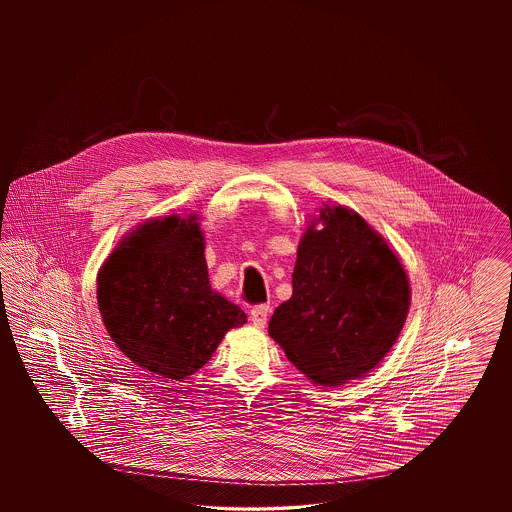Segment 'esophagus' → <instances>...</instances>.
<instances>
[{
	"label": "esophagus",
	"mask_w": 512,
	"mask_h": 512,
	"mask_svg": "<svg viewBox=\"0 0 512 512\" xmlns=\"http://www.w3.org/2000/svg\"><path fill=\"white\" fill-rule=\"evenodd\" d=\"M268 315H270V307L268 305H255L249 313V318L253 322V326L257 328H263L267 324Z\"/></svg>",
	"instance_id": "obj_1"
}]
</instances>
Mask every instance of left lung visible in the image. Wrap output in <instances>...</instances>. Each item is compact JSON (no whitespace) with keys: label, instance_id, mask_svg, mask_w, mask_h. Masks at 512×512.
Returning a JSON list of instances; mask_svg holds the SVG:
<instances>
[{"label":"left lung","instance_id":"8db88e82","mask_svg":"<svg viewBox=\"0 0 512 512\" xmlns=\"http://www.w3.org/2000/svg\"><path fill=\"white\" fill-rule=\"evenodd\" d=\"M297 249L292 297L268 322L286 357L320 386H341L378 365L411 303L405 268L380 234L345 207L320 209Z\"/></svg>","mask_w":512,"mask_h":512}]
</instances>
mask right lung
Returning <instances> with one entry per match:
<instances>
[{
  "instance_id": "1",
  "label": "right lung",
  "mask_w": 512,
  "mask_h": 512,
  "mask_svg": "<svg viewBox=\"0 0 512 512\" xmlns=\"http://www.w3.org/2000/svg\"><path fill=\"white\" fill-rule=\"evenodd\" d=\"M195 217L149 220L99 270L103 324L122 353L153 374L182 380L217 351L245 313L211 290Z\"/></svg>"
}]
</instances>
